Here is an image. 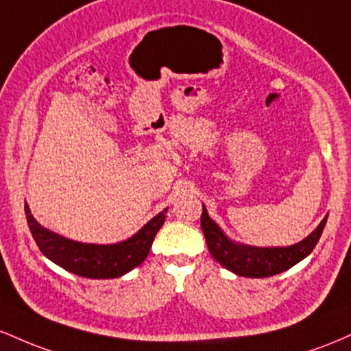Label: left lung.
<instances>
[{
    "instance_id": "left-lung-1",
    "label": "left lung",
    "mask_w": 351,
    "mask_h": 351,
    "mask_svg": "<svg viewBox=\"0 0 351 351\" xmlns=\"http://www.w3.org/2000/svg\"><path fill=\"white\" fill-rule=\"evenodd\" d=\"M326 217H328V214L325 215L324 220L318 223V227L308 237L287 247H255L235 242L219 227L215 220L210 219L204 204L200 227H202L208 252L220 265L234 271L235 275H240V277L265 278L292 269L295 263L308 257L320 240Z\"/></svg>"
}]
</instances>
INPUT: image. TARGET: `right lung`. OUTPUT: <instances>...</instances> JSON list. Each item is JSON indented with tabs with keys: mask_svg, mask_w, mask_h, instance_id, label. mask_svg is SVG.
I'll use <instances>...</instances> for the list:
<instances>
[{
	"mask_svg": "<svg viewBox=\"0 0 351 351\" xmlns=\"http://www.w3.org/2000/svg\"><path fill=\"white\" fill-rule=\"evenodd\" d=\"M26 220L33 239L46 258L61 269L86 278H117L136 269L149 255L156 234L162 227L165 212H159L132 237L116 243H84L43 227L25 204Z\"/></svg>",
	"mask_w": 351,
	"mask_h": 351,
	"instance_id": "right-lung-1",
	"label": "right lung"
}]
</instances>
